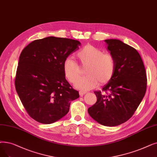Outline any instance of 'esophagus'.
Wrapping results in <instances>:
<instances>
[{
	"label": "esophagus",
	"mask_w": 157,
	"mask_h": 157,
	"mask_svg": "<svg viewBox=\"0 0 157 157\" xmlns=\"http://www.w3.org/2000/svg\"><path fill=\"white\" fill-rule=\"evenodd\" d=\"M79 95L80 96H82V95H85V94H86V92H85V91H82V90H80L79 92Z\"/></svg>",
	"instance_id": "esophagus-1"
}]
</instances>
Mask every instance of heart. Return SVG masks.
Here are the masks:
<instances>
[{
	"mask_svg": "<svg viewBox=\"0 0 157 157\" xmlns=\"http://www.w3.org/2000/svg\"><path fill=\"white\" fill-rule=\"evenodd\" d=\"M76 56L83 65H88L85 70L86 76L80 78L79 67L72 58H65L63 63V72L69 82L74 83V86L81 90H89L97 86L98 83L105 85L114 76L116 69L115 58L109 53L92 45H86L81 49Z\"/></svg>",
	"mask_w": 157,
	"mask_h": 157,
	"instance_id": "obj_1",
	"label": "heart"
}]
</instances>
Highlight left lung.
Returning <instances> with one entry per match:
<instances>
[{
	"instance_id": "obj_1",
	"label": "left lung",
	"mask_w": 157,
	"mask_h": 157,
	"mask_svg": "<svg viewBox=\"0 0 157 157\" xmlns=\"http://www.w3.org/2000/svg\"><path fill=\"white\" fill-rule=\"evenodd\" d=\"M105 42L115 58L116 69L102 91H95L97 101L88 109L90 117L106 126H115L132 117L144 98L147 78L137 51L117 39Z\"/></svg>"
}]
</instances>
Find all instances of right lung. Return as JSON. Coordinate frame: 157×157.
Here are the masks:
<instances>
[{
  "instance_id": "obj_1",
  "label": "right lung",
  "mask_w": 157,
  "mask_h": 157,
  "mask_svg": "<svg viewBox=\"0 0 157 157\" xmlns=\"http://www.w3.org/2000/svg\"><path fill=\"white\" fill-rule=\"evenodd\" d=\"M81 43L69 38L46 37L34 40L22 50L17 67L15 88L25 110L34 120L51 124L69 112L78 99L65 79L63 63Z\"/></svg>"
}]
</instances>
